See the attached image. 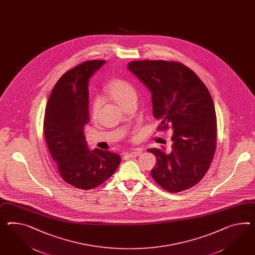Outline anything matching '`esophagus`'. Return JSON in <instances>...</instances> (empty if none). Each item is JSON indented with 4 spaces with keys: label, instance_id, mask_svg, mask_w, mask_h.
<instances>
[{
    "label": "esophagus",
    "instance_id": "1",
    "mask_svg": "<svg viewBox=\"0 0 255 255\" xmlns=\"http://www.w3.org/2000/svg\"><path fill=\"white\" fill-rule=\"evenodd\" d=\"M142 153V151H141V150H138V149H137V150H132V151H130V152H128V153H126L125 154V157L128 156V157H136L138 156V155H140Z\"/></svg>",
    "mask_w": 255,
    "mask_h": 255
}]
</instances>
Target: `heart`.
I'll return each mask as SVG.
<instances>
[{
  "label": "heart",
  "mask_w": 255,
  "mask_h": 255,
  "mask_svg": "<svg viewBox=\"0 0 255 255\" xmlns=\"http://www.w3.org/2000/svg\"><path fill=\"white\" fill-rule=\"evenodd\" d=\"M107 92L119 106L132 98L136 99V91L133 85L124 79H115L107 87ZM100 100L96 99L92 105V115L98 113Z\"/></svg>",
  "instance_id": "b5f03b06"
}]
</instances>
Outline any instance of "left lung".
Returning a JSON list of instances; mask_svg holds the SVG:
<instances>
[{"instance_id": "1", "label": "left lung", "mask_w": 255, "mask_h": 255, "mask_svg": "<svg viewBox=\"0 0 255 255\" xmlns=\"http://www.w3.org/2000/svg\"><path fill=\"white\" fill-rule=\"evenodd\" d=\"M128 68L151 93L157 129L174 130L172 150L152 148L155 182L171 193L195 186L209 169L216 149V110L203 81L189 67L163 60L133 61Z\"/></svg>"}]
</instances>
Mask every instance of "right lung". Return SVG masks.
<instances>
[{
    "label": "right lung",
    "mask_w": 255,
    "mask_h": 255,
    "mask_svg": "<svg viewBox=\"0 0 255 255\" xmlns=\"http://www.w3.org/2000/svg\"><path fill=\"white\" fill-rule=\"evenodd\" d=\"M105 60L86 61L65 73L46 105L43 132L61 177L73 187L92 189L116 172L121 158L100 149L91 150L84 135L90 121L89 80Z\"/></svg>",
    "instance_id": "add662e5"
}]
</instances>
